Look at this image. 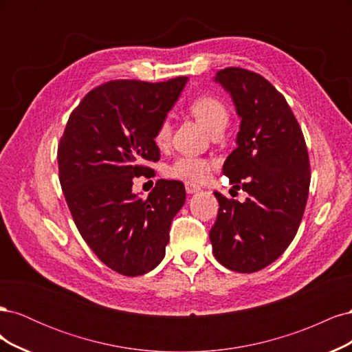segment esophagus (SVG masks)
<instances>
[{
  "label": "esophagus",
  "mask_w": 352,
  "mask_h": 352,
  "mask_svg": "<svg viewBox=\"0 0 352 352\" xmlns=\"http://www.w3.org/2000/svg\"><path fill=\"white\" fill-rule=\"evenodd\" d=\"M185 189H186L188 194H195V192H198L201 188L197 186V185H192V184H185Z\"/></svg>",
  "instance_id": "obj_1"
}]
</instances>
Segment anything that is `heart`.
Masks as SVG:
<instances>
[{"label": "heart", "instance_id": "obj_1", "mask_svg": "<svg viewBox=\"0 0 352 352\" xmlns=\"http://www.w3.org/2000/svg\"><path fill=\"white\" fill-rule=\"evenodd\" d=\"M189 111L210 133L223 129L229 119L226 105L211 95H201V97L194 98L189 102ZM170 138H172V123L168 119H164L157 127L154 142L160 148H164L168 145ZM211 167L212 162L208 158L180 155L166 167V175L168 177L185 180L188 184H201L208 177Z\"/></svg>", "mask_w": 352, "mask_h": 352}]
</instances>
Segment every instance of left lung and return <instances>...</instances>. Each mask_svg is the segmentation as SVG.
Listing matches in <instances>:
<instances>
[{
	"mask_svg": "<svg viewBox=\"0 0 352 352\" xmlns=\"http://www.w3.org/2000/svg\"><path fill=\"white\" fill-rule=\"evenodd\" d=\"M216 82L230 92L242 119L238 146L223 173L248 198L239 202L214 192L220 207L210 241L221 265L254 273L279 258L296 235L310 189V160L300 123L267 79L226 67Z\"/></svg>",
	"mask_w": 352,
	"mask_h": 352,
	"instance_id": "obj_1",
	"label": "left lung"
}]
</instances>
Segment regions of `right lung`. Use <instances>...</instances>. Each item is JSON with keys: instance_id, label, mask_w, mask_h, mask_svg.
<instances>
[{"instance_id": "right-lung-1", "label": "right lung", "mask_w": 352, "mask_h": 352, "mask_svg": "<svg viewBox=\"0 0 352 352\" xmlns=\"http://www.w3.org/2000/svg\"><path fill=\"white\" fill-rule=\"evenodd\" d=\"M186 80L105 82L72 111L58 144V177L74 225L94 254L123 276L157 267L185 204L179 180H157L146 198L132 185L151 170L144 163L160 160L155 131Z\"/></svg>"}]
</instances>
